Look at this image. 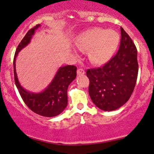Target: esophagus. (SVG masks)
<instances>
[{"label":"esophagus","instance_id":"obj_1","mask_svg":"<svg viewBox=\"0 0 154 154\" xmlns=\"http://www.w3.org/2000/svg\"><path fill=\"white\" fill-rule=\"evenodd\" d=\"M77 74L79 75H83L85 74V71H84V69L82 68H79L77 70Z\"/></svg>","mask_w":154,"mask_h":154}]
</instances>
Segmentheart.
I'll use <instances>...</instances> for the list:
<instances>
[{"instance_id":"1","label":"heart","mask_w":154,"mask_h":154,"mask_svg":"<svg viewBox=\"0 0 154 154\" xmlns=\"http://www.w3.org/2000/svg\"><path fill=\"white\" fill-rule=\"evenodd\" d=\"M119 35L114 30L93 27L82 32L75 40V46L82 51L89 50V57L92 63H106L116 51Z\"/></svg>"}]
</instances>
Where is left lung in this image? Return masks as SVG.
<instances>
[{"label": "left lung", "instance_id": "8db88e82", "mask_svg": "<svg viewBox=\"0 0 154 154\" xmlns=\"http://www.w3.org/2000/svg\"><path fill=\"white\" fill-rule=\"evenodd\" d=\"M122 38L118 52L104 66L88 69L89 94L100 109L111 111L128 101L138 74L137 51L132 40L121 27Z\"/></svg>", "mask_w": 154, "mask_h": 154}]
</instances>
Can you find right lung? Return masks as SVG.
<instances>
[{
	"label": "right lung",
	"instance_id": "obj_1",
	"mask_svg": "<svg viewBox=\"0 0 154 154\" xmlns=\"http://www.w3.org/2000/svg\"><path fill=\"white\" fill-rule=\"evenodd\" d=\"M41 26L31 28L17 46L14 57V82L22 100L30 109L45 117H54L62 113L68 105V87L76 77L77 68L74 65L60 67L49 85L44 91L34 93L24 89L20 85L16 72V58L18 53L29 44L35 30Z\"/></svg>",
	"mask_w": 154,
	"mask_h": 154
}]
</instances>
